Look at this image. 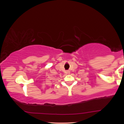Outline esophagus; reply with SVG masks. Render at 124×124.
Listing matches in <instances>:
<instances>
[{
	"label": "esophagus",
	"instance_id": "esophagus-1",
	"mask_svg": "<svg viewBox=\"0 0 124 124\" xmlns=\"http://www.w3.org/2000/svg\"><path fill=\"white\" fill-rule=\"evenodd\" d=\"M70 71H67V73H68V74H70Z\"/></svg>",
	"mask_w": 124,
	"mask_h": 124
}]
</instances>
